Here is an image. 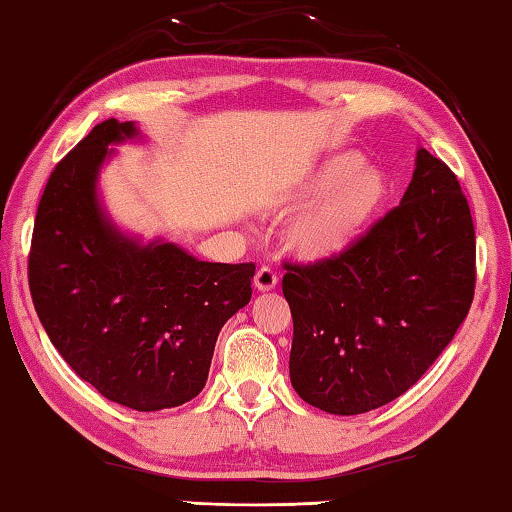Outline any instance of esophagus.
<instances>
[{
    "mask_svg": "<svg viewBox=\"0 0 512 512\" xmlns=\"http://www.w3.org/2000/svg\"><path fill=\"white\" fill-rule=\"evenodd\" d=\"M275 284H277V275L273 273V268L262 266L255 273V289L257 291H271V289H275Z\"/></svg>",
    "mask_w": 512,
    "mask_h": 512,
    "instance_id": "esophagus-1",
    "label": "esophagus"
}]
</instances>
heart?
Listing matches in <instances>:
<instances>
[{"label":"heart","mask_w":512,"mask_h":512,"mask_svg":"<svg viewBox=\"0 0 512 512\" xmlns=\"http://www.w3.org/2000/svg\"><path fill=\"white\" fill-rule=\"evenodd\" d=\"M391 196L388 176L359 153L343 151L307 171L280 203L296 214L287 246L305 262H332L359 244Z\"/></svg>","instance_id":"heart-1"}]
</instances>
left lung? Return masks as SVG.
Listing matches in <instances>:
<instances>
[{
  "label": "left lung",
  "mask_w": 512,
  "mask_h": 512,
  "mask_svg": "<svg viewBox=\"0 0 512 512\" xmlns=\"http://www.w3.org/2000/svg\"><path fill=\"white\" fill-rule=\"evenodd\" d=\"M284 268L296 393L334 415L379 409L429 370L470 311V205L452 169L418 149L400 205L350 253Z\"/></svg>",
  "instance_id": "1"
}]
</instances>
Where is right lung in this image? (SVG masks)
Returning <instances> with one entry per match:
<instances>
[{"mask_svg":"<svg viewBox=\"0 0 512 512\" xmlns=\"http://www.w3.org/2000/svg\"><path fill=\"white\" fill-rule=\"evenodd\" d=\"M140 135L106 119L51 171L29 253L33 307L72 370L135 411L180 406L203 391L221 327L253 296L255 264L201 262L176 244L121 232L103 210L110 144Z\"/></svg>","mask_w":512,"mask_h":512,"instance_id":"obj_1","label":"right lung"}]
</instances>
